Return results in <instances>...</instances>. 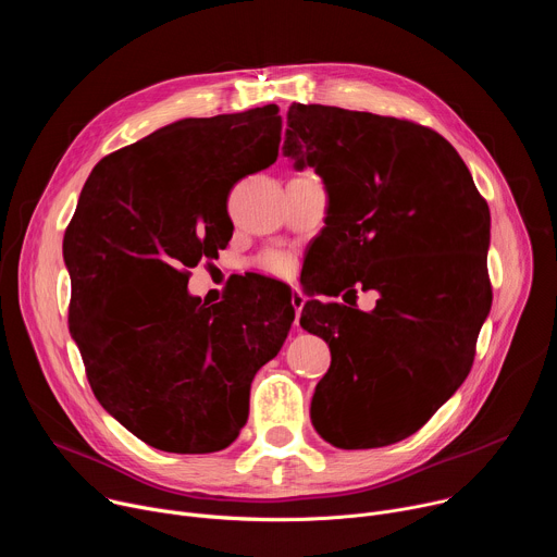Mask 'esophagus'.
<instances>
[{
    "instance_id": "1",
    "label": "esophagus",
    "mask_w": 557,
    "mask_h": 557,
    "mask_svg": "<svg viewBox=\"0 0 557 557\" xmlns=\"http://www.w3.org/2000/svg\"><path fill=\"white\" fill-rule=\"evenodd\" d=\"M290 304H293V308H295V314L299 317V312H301V308H304L306 299H304V295H301L299 290H293V295H290ZM295 326H297V322H295Z\"/></svg>"
}]
</instances>
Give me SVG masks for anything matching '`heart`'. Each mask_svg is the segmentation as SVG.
<instances>
[{"label": "heart", "mask_w": 557, "mask_h": 557, "mask_svg": "<svg viewBox=\"0 0 557 557\" xmlns=\"http://www.w3.org/2000/svg\"><path fill=\"white\" fill-rule=\"evenodd\" d=\"M267 267H269L273 273H280V275H284V273L290 271V262H288L286 256H271V258L267 260Z\"/></svg>", "instance_id": "b5f03b06"}]
</instances>
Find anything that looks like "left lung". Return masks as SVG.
Masks as SVG:
<instances>
[{
    "label": "left lung",
    "mask_w": 557,
    "mask_h": 557,
    "mask_svg": "<svg viewBox=\"0 0 557 557\" xmlns=\"http://www.w3.org/2000/svg\"><path fill=\"white\" fill-rule=\"evenodd\" d=\"M282 151L329 194L312 243L301 329L331 348L310 421L339 449L399 443L467 379L492 308L490 207L458 151L434 129L370 112L293 103ZM376 289L363 313L356 290Z\"/></svg>",
    "instance_id": "8db88e82"
}]
</instances>
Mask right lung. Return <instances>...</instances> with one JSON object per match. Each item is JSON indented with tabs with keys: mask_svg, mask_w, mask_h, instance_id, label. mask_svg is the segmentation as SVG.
<instances>
[{
	"mask_svg": "<svg viewBox=\"0 0 557 557\" xmlns=\"http://www.w3.org/2000/svg\"><path fill=\"white\" fill-rule=\"evenodd\" d=\"M277 106L181 119L106 156L63 235L70 335L108 414L174 454L228 447L256 372L295 320L290 293L251 277L207 306L189 269L231 240L233 185L277 161Z\"/></svg>",
	"mask_w": 557,
	"mask_h": 557,
	"instance_id": "right-lung-1",
	"label": "right lung"
}]
</instances>
